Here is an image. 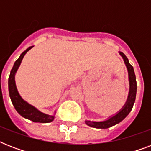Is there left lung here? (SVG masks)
I'll list each match as a JSON object with an SVG mask.
<instances>
[{"instance_id":"8db88e82","label":"left lung","mask_w":151,"mask_h":151,"mask_svg":"<svg viewBox=\"0 0 151 151\" xmlns=\"http://www.w3.org/2000/svg\"><path fill=\"white\" fill-rule=\"evenodd\" d=\"M119 54L124 59V63L128 70L129 73V92L128 96L126 103L124 106L119 110L118 112L112 117H109L107 120L103 121V122H92V121H85V124L92 128L96 129H108L110 127H112L115 124H118L120 122L123 121L125 117L129 115L131 112L132 106L134 105L135 100H136V89H137V85H136V75L134 73V69L131 64L129 63V59L126 55L122 52H119Z\"/></svg>"}]
</instances>
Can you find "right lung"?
Returning <instances> with one entry per match:
<instances>
[{
    "instance_id": "1",
    "label": "right lung",
    "mask_w": 151,
    "mask_h": 151,
    "mask_svg": "<svg viewBox=\"0 0 151 151\" xmlns=\"http://www.w3.org/2000/svg\"><path fill=\"white\" fill-rule=\"evenodd\" d=\"M33 46H30L29 48L26 49L22 54L20 55L19 59L15 62L14 66H13L12 70H11L9 78H8V91H9V96H10L11 100L12 103L14 107L16 110L19 114L24 118L29 119L34 122H39V123H49L52 122L54 120V115L46 114L45 113H42L39 111L36 107L34 106L30 105L29 103L22 99L20 96V95L18 92V90L16 88L15 81V73L17 72L18 69L19 67L21 62H22L23 57L26 55L29 49H31Z\"/></svg>"
}]
</instances>
